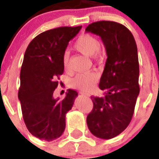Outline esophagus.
<instances>
[{
  "label": "esophagus",
  "instance_id": "obj_1",
  "mask_svg": "<svg viewBox=\"0 0 159 159\" xmlns=\"http://www.w3.org/2000/svg\"><path fill=\"white\" fill-rule=\"evenodd\" d=\"M81 94H82V95H87V96H89V95H88V93H84V92H81Z\"/></svg>",
  "mask_w": 159,
  "mask_h": 159
}]
</instances>
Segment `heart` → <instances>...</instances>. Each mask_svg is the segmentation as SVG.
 Here are the masks:
<instances>
[{
  "mask_svg": "<svg viewBox=\"0 0 159 159\" xmlns=\"http://www.w3.org/2000/svg\"><path fill=\"white\" fill-rule=\"evenodd\" d=\"M74 48L80 52L88 57H99V50L100 48V43L95 36L91 34H83L76 40L74 43ZM63 66L64 69H67L69 66V57L67 53L63 57ZM98 80V75L95 72L80 73L75 75L71 80V86L81 91H89L95 86Z\"/></svg>",
  "mask_w": 159,
  "mask_h": 159,
  "instance_id": "heart-1",
  "label": "heart"
}]
</instances>
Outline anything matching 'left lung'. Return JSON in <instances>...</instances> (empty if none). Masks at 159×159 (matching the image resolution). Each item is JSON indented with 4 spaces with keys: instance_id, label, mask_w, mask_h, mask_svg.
Returning a JSON list of instances; mask_svg holds the SVG:
<instances>
[{
    "instance_id": "left-lung-1",
    "label": "left lung",
    "mask_w": 159,
    "mask_h": 159,
    "mask_svg": "<svg viewBox=\"0 0 159 159\" xmlns=\"http://www.w3.org/2000/svg\"><path fill=\"white\" fill-rule=\"evenodd\" d=\"M85 31L100 36L107 56L99 82L104 95L91 96L93 109L87 124L92 134L110 139L128 127L134 114L139 94L137 45L130 30L117 22H94Z\"/></svg>"
}]
</instances>
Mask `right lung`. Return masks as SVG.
I'll use <instances>...</instances> for the list:
<instances>
[{
  "mask_svg": "<svg viewBox=\"0 0 159 159\" xmlns=\"http://www.w3.org/2000/svg\"><path fill=\"white\" fill-rule=\"evenodd\" d=\"M82 26L60 27L42 32L30 42L20 70V101L25 125L31 134L50 142L61 136L65 116L71 109L76 91L68 89L64 99H55L59 75L64 73L63 57L68 42Z\"/></svg>",
  "mask_w": 159,
  "mask_h": 159,
  "instance_id": "right-lung-1",
  "label": "right lung"
}]
</instances>
